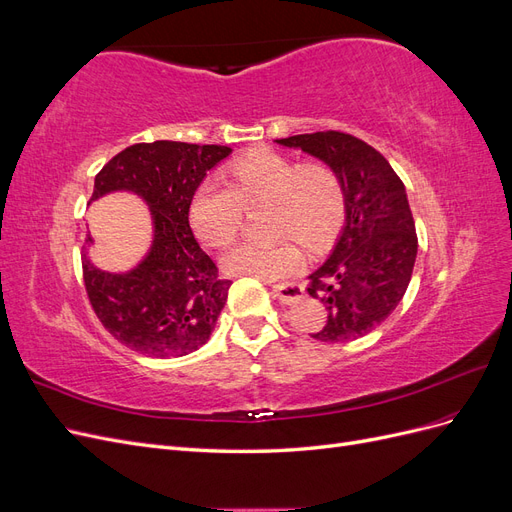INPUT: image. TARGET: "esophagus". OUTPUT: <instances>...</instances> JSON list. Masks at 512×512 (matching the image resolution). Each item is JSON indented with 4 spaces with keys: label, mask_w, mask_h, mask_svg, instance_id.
<instances>
[{
    "label": "esophagus",
    "mask_w": 512,
    "mask_h": 512,
    "mask_svg": "<svg viewBox=\"0 0 512 512\" xmlns=\"http://www.w3.org/2000/svg\"><path fill=\"white\" fill-rule=\"evenodd\" d=\"M303 292H305V288L301 284H277V286H273L275 297L286 305L297 303L299 299H303Z\"/></svg>",
    "instance_id": "34e87169"
}]
</instances>
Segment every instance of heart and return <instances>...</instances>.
<instances>
[{
  "label": "heart",
  "mask_w": 512,
  "mask_h": 512,
  "mask_svg": "<svg viewBox=\"0 0 512 512\" xmlns=\"http://www.w3.org/2000/svg\"><path fill=\"white\" fill-rule=\"evenodd\" d=\"M230 185L200 183L190 200V224L209 247H224L239 235L245 207L271 200L275 241H245L224 254L222 267L232 275L282 280L303 265L297 240L307 250L327 247L344 222L342 179L324 162L288 158L271 149L247 153L228 166Z\"/></svg>",
  "instance_id": "1"
}]
</instances>
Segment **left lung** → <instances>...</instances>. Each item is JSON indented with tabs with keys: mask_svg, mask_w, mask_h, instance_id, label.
Here are the masks:
<instances>
[{
	"mask_svg": "<svg viewBox=\"0 0 512 512\" xmlns=\"http://www.w3.org/2000/svg\"><path fill=\"white\" fill-rule=\"evenodd\" d=\"M329 164L342 179L346 224L331 256L307 277L309 297L327 307L318 342H352L389 318L408 290L416 228L404 181L380 151L344 132L277 138Z\"/></svg>",
	"mask_w": 512,
	"mask_h": 512,
	"instance_id": "obj_1",
	"label": "left lung"
}]
</instances>
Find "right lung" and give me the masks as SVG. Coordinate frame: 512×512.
<instances>
[{
  "mask_svg": "<svg viewBox=\"0 0 512 512\" xmlns=\"http://www.w3.org/2000/svg\"><path fill=\"white\" fill-rule=\"evenodd\" d=\"M230 151L224 145L136 143L96 175L91 200L134 192L153 220L151 250L128 273L102 271L83 254L91 307L104 329L134 352L175 359L209 342L232 282L220 280L215 262L200 250L188 215L196 188Z\"/></svg>",
  "mask_w": 512,
  "mask_h": 512,
  "instance_id": "right-lung-1",
  "label": "right lung"
}]
</instances>
